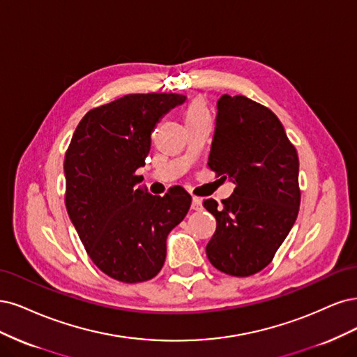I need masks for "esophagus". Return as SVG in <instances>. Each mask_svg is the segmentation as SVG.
Segmentation results:
<instances>
[{
  "instance_id": "34e87169",
  "label": "esophagus",
  "mask_w": 357,
  "mask_h": 357,
  "mask_svg": "<svg viewBox=\"0 0 357 357\" xmlns=\"http://www.w3.org/2000/svg\"><path fill=\"white\" fill-rule=\"evenodd\" d=\"M191 209L192 211H200L202 209V199L192 197V200H191Z\"/></svg>"
}]
</instances>
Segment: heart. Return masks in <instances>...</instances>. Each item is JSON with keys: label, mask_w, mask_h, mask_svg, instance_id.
Listing matches in <instances>:
<instances>
[{"label": "heart", "mask_w": 357, "mask_h": 357, "mask_svg": "<svg viewBox=\"0 0 357 357\" xmlns=\"http://www.w3.org/2000/svg\"><path fill=\"white\" fill-rule=\"evenodd\" d=\"M183 119H185V123L209 119V109L206 102L200 98L192 99L185 107V109H183Z\"/></svg>", "instance_id": "b5f03b06"}]
</instances>
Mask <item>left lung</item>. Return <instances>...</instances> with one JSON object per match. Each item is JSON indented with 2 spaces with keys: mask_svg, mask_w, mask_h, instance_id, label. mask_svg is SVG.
Instances as JSON below:
<instances>
[{
  "mask_svg": "<svg viewBox=\"0 0 357 357\" xmlns=\"http://www.w3.org/2000/svg\"><path fill=\"white\" fill-rule=\"evenodd\" d=\"M216 109L208 165L236 188L222 206L203 202L216 220L206 255L220 271L248 278L268 266L295 224L300 162L280 120L261 103L222 95Z\"/></svg>",
  "mask_w": 357,
  "mask_h": 357,
  "instance_id": "obj_1",
  "label": "left lung"
}]
</instances>
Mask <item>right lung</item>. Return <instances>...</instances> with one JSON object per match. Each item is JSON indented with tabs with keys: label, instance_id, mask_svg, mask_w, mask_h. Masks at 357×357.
I'll use <instances>...</instances> for the list:
<instances>
[{
	"label": "right lung",
	"instance_id": "1",
	"mask_svg": "<svg viewBox=\"0 0 357 357\" xmlns=\"http://www.w3.org/2000/svg\"><path fill=\"white\" fill-rule=\"evenodd\" d=\"M176 93L126 95L90 109L65 155V204L95 266L124 283L153 279L166 259V238L183 218L191 195L181 187L163 197L137 183L151 133L185 102Z\"/></svg>",
	"mask_w": 357,
	"mask_h": 357
}]
</instances>
